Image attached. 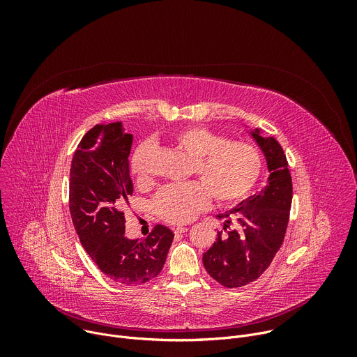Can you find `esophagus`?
<instances>
[{
	"mask_svg": "<svg viewBox=\"0 0 357 357\" xmlns=\"http://www.w3.org/2000/svg\"><path fill=\"white\" fill-rule=\"evenodd\" d=\"M174 231H175V234H182V233L188 231V227H183V226H178L176 229H174Z\"/></svg>",
	"mask_w": 357,
	"mask_h": 357,
	"instance_id": "1",
	"label": "esophagus"
}]
</instances>
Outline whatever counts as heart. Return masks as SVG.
Masks as SVG:
<instances>
[{
    "instance_id": "obj_1",
    "label": "heart",
    "mask_w": 357,
    "mask_h": 357,
    "mask_svg": "<svg viewBox=\"0 0 357 357\" xmlns=\"http://www.w3.org/2000/svg\"><path fill=\"white\" fill-rule=\"evenodd\" d=\"M172 144L190 157V175L197 182L169 185L154 200L157 215L175 225L188 223L209 205V195L223 203L243 199L256 185L263 158L260 151L247 142L227 141L223 135L199 126L185 127L171 137ZM151 145L141 144L131 157V174L138 182L149 178Z\"/></svg>"
}]
</instances>
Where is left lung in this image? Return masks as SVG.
<instances>
[{
  "mask_svg": "<svg viewBox=\"0 0 357 357\" xmlns=\"http://www.w3.org/2000/svg\"><path fill=\"white\" fill-rule=\"evenodd\" d=\"M267 161L270 176L266 188L241 200L231 211L218 215L225 220L226 236L218 234L213 245L203 254V266L213 280L227 288L256 281L271 264L280 250L292 202V181L288 162L278 141L250 131ZM235 222V229L229 225Z\"/></svg>",
  "mask_w": 357,
  "mask_h": 357,
  "instance_id": "8db88e82",
  "label": "left lung"
}]
</instances>
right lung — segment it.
Wrapping results in <instances>:
<instances>
[{"mask_svg":"<svg viewBox=\"0 0 357 357\" xmlns=\"http://www.w3.org/2000/svg\"><path fill=\"white\" fill-rule=\"evenodd\" d=\"M131 144L121 121L94 126L75 151L69 183L70 216L82 245L101 273L128 287L161 273L174 240L162 225L141 240L124 236L121 206L132 195Z\"/></svg>","mask_w":357,"mask_h":357,"instance_id":"1","label":"right lung"}]
</instances>
